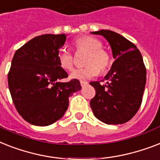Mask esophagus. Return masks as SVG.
Here are the masks:
<instances>
[{
    "label": "esophagus",
    "mask_w": 160,
    "mask_h": 160,
    "mask_svg": "<svg viewBox=\"0 0 160 160\" xmlns=\"http://www.w3.org/2000/svg\"><path fill=\"white\" fill-rule=\"evenodd\" d=\"M88 83V82H86V81H81V82H80V84H81L82 87H85Z\"/></svg>",
    "instance_id": "1"
}]
</instances>
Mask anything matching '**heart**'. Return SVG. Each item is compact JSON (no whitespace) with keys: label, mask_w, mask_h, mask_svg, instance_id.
Instances as JSON below:
<instances>
[{"label":"heart","mask_w":160,"mask_h":160,"mask_svg":"<svg viewBox=\"0 0 160 160\" xmlns=\"http://www.w3.org/2000/svg\"><path fill=\"white\" fill-rule=\"evenodd\" d=\"M75 46L78 50H83L88 54L85 60V66L73 70L70 78L76 80H88L99 73L105 72L111 64V57L107 51L102 49L99 39L91 36H82L76 39ZM58 60L62 69L70 71L73 68V57L67 47H62L58 53Z\"/></svg>","instance_id":"obj_1"}]
</instances>
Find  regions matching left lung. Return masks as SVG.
<instances>
[{
	"label": "left lung",
	"instance_id": "8db88e82",
	"mask_svg": "<svg viewBox=\"0 0 160 160\" xmlns=\"http://www.w3.org/2000/svg\"><path fill=\"white\" fill-rule=\"evenodd\" d=\"M107 39L115 62L103 80L91 82L96 90L90 106L93 114L107 125H119L130 121L140 108L145 83L146 68L136 46L121 34L107 29L91 32Z\"/></svg>",
	"mask_w": 160,
	"mask_h": 160
}]
</instances>
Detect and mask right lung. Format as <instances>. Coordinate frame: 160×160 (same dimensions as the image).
I'll return each mask as SVG.
<instances>
[{"mask_svg":"<svg viewBox=\"0 0 160 160\" xmlns=\"http://www.w3.org/2000/svg\"><path fill=\"white\" fill-rule=\"evenodd\" d=\"M66 38L65 34L37 36L14 54L9 89L19 114L32 125L49 126L62 118L68 98L81 90L78 80L60 82L68 77L58 60Z\"/></svg>","mask_w":160,"mask_h":160,"instance_id":"add662e5","label":"right lung"}]
</instances>
